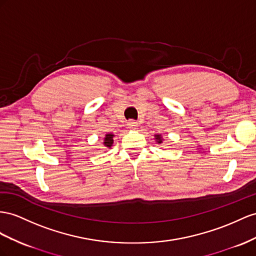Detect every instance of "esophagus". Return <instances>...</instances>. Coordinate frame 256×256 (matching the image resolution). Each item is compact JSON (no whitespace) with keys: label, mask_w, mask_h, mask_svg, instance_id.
<instances>
[{"label":"esophagus","mask_w":256,"mask_h":256,"mask_svg":"<svg viewBox=\"0 0 256 256\" xmlns=\"http://www.w3.org/2000/svg\"><path fill=\"white\" fill-rule=\"evenodd\" d=\"M128 128H130V130H134V128H138V123L135 122V121H130V122L128 123Z\"/></svg>","instance_id":"1"}]
</instances>
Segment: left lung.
I'll return each instance as SVG.
<instances>
[{
	"mask_svg": "<svg viewBox=\"0 0 256 256\" xmlns=\"http://www.w3.org/2000/svg\"><path fill=\"white\" fill-rule=\"evenodd\" d=\"M154 140L156 144H162L163 142V137L161 134H156L154 135Z\"/></svg>",
	"mask_w": 256,
	"mask_h": 256,
	"instance_id": "obj_1",
	"label": "left lung"
}]
</instances>
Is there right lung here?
Instances as JSON below:
<instances>
[{"label": "right lung", "instance_id": "add662e5", "mask_svg": "<svg viewBox=\"0 0 256 256\" xmlns=\"http://www.w3.org/2000/svg\"><path fill=\"white\" fill-rule=\"evenodd\" d=\"M114 135L112 133H107L106 135H104V138L102 142V145L104 148L111 149V147H112V145H114Z\"/></svg>", "mask_w": 256, "mask_h": 256}]
</instances>
